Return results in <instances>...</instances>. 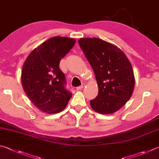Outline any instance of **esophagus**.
<instances>
[{
    "mask_svg": "<svg viewBox=\"0 0 159 159\" xmlns=\"http://www.w3.org/2000/svg\"><path fill=\"white\" fill-rule=\"evenodd\" d=\"M85 86V84H84V83H83L81 85H80V86H79V87H77L76 89H77V90H80V89H83V88H84Z\"/></svg>",
    "mask_w": 159,
    "mask_h": 159,
    "instance_id": "34e87169",
    "label": "esophagus"
}]
</instances>
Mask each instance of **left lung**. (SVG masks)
<instances>
[{"label": "left lung", "instance_id": "left-lung-1", "mask_svg": "<svg viewBox=\"0 0 159 159\" xmlns=\"http://www.w3.org/2000/svg\"><path fill=\"white\" fill-rule=\"evenodd\" d=\"M79 44L92 66L99 92L90 100L92 108L102 114L120 109L132 95L135 79L126 55L116 46L99 38H81Z\"/></svg>", "mask_w": 159, "mask_h": 159}]
</instances>
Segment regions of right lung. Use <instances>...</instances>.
I'll return each mask as SVG.
<instances>
[{"label":"right lung","mask_w":159,"mask_h":159,"mask_svg":"<svg viewBox=\"0 0 159 159\" xmlns=\"http://www.w3.org/2000/svg\"><path fill=\"white\" fill-rule=\"evenodd\" d=\"M76 43L74 39L53 37L28 56L23 66V88L31 102L42 112L57 113L67 106L72 93L66 88L60 62Z\"/></svg>","instance_id":"right-lung-1"}]
</instances>
